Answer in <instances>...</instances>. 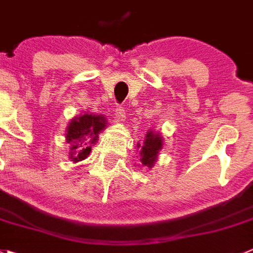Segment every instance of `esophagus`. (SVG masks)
Here are the masks:
<instances>
[{"instance_id":"esophagus-1","label":"esophagus","mask_w":253,"mask_h":253,"mask_svg":"<svg viewBox=\"0 0 253 253\" xmlns=\"http://www.w3.org/2000/svg\"><path fill=\"white\" fill-rule=\"evenodd\" d=\"M113 117H114L115 120L118 122H123L125 119V109L123 107H117L114 109V113H113Z\"/></svg>"}]
</instances>
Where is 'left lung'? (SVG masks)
I'll return each mask as SVG.
<instances>
[{"label":"left lung","mask_w":253,"mask_h":253,"mask_svg":"<svg viewBox=\"0 0 253 253\" xmlns=\"http://www.w3.org/2000/svg\"><path fill=\"white\" fill-rule=\"evenodd\" d=\"M163 140L164 139L160 134L154 133L150 129L146 133V138L144 139L143 144H136V146L140 148V161L144 167L153 168L158 159L159 151L163 149Z\"/></svg>","instance_id":"1"}]
</instances>
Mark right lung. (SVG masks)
<instances>
[{"label": "right lung", "mask_w": 253, "mask_h": 253, "mask_svg": "<svg viewBox=\"0 0 253 253\" xmlns=\"http://www.w3.org/2000/svg\"><path fill=\"white\" fill-rule=\"evenodd\" d=\"M107 126V118L102 114H82L74 117L67 126L66 143L71 144L69 156L72 161L84 160L92 150L90 144H95L98 135Z\"/></svg>", "instance_id": "1"}]
</instances>
